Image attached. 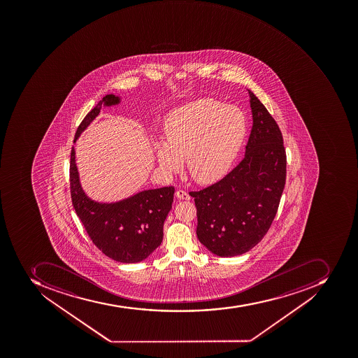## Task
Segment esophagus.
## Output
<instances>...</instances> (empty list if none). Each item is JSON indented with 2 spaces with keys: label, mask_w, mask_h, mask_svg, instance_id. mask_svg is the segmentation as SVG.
Returning <instances> with one entry per match:
<instances>
[{
  "label": "esophagus",
  "mask_w": 358,
  "mask_h": 358,
  "mask_svg": "<svg viewBox=\"0 0 358 358\" xmlns=\"http://www.w3.org/2000/svg\"><path fill=\"white\" fill-rule=\"evenodd\" d=\"M175 195H176V197L180 199V200H191V195H189L187 192L183 191V189H178V191H176Z\"/></svg>",
  "instance_id": "esophagus-1"
}]
</instances>
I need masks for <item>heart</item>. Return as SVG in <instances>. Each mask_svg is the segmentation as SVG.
<instances>
[{"mask_svg":"<svg viewBox=\"0 0 358 358\" xmlns=\"http://www.w3.org/2000/svg\"><path fill=\"white\" fill-rule=\"evenodd\" d=\"M165 142H155L156 161L165 174H174L186 159L192 178L210 184L232 166L245 136V120L236 107L214 99H197L166 117Z\"/></svg>","mask_w":358,"mask_h":358,"instance_id":"1","label":"heart"}]
</instances>
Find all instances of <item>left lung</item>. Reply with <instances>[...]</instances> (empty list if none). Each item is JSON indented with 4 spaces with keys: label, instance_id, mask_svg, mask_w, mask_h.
Returning <instances> with one entry per match:
<instances>
[{
    "label": "left lung",
    "instance_id": "obj_1",
    "mask_svg": "<svg viewBox=\"0 0 358 358\" xmlns=\"http://www.w3.org/2000/svg\"><path fill=\"white\" fill-rule=\"evenodd\" d=\"M248 92L253 125L243 159L217 183L191 192L197 238L219 257L243 255L264 238L286 184L282 134L264 103Z\"/></svg>",
    "mask_w": 358,
    "mask_h": 358
}]
</instances>
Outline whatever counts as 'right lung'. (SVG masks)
I'll list each match as a JSON object with an SVG mask.
<instances>
[{
    "instance_id": "right-lung-1",
    "label": "right lung",
    "mask_w": 358,
    "mask_h": 358,
    "mask_svg": "<svg viewBox=\"0 0 358 358\" xmlns=\"http://www.w3.org/2000/svg\"><path fill=\"white\" fill-rule=\"evenodd\" d=\"M120 97L106 94L89 111L76 131V143L101 107L118 105ZM72 206L94 245L109 258L122 264H136L152 255L163 241V225L172 208L174 187L146 189L118 201L101 203L85 193L76 164L75 148L70 157Z\"/></svg>"
}]
</instances>
